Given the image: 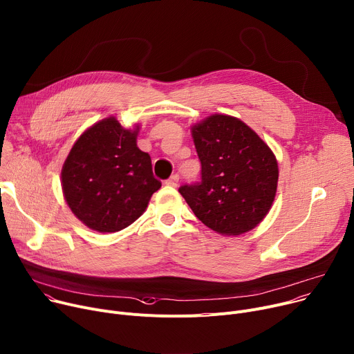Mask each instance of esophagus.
Wrapping results in <instances>:
<instances>
[{"label":"esophagus","instance_id":"34e87169","mask_svg":"<svg viewBox=\"0 0 354 354\" xmlns=\"http://www.w3.org/2000/svg\"><path fill=\"white\" fill-rule=\"evenodd\" d=\"M178 180H180V176L178 174H173L169 180H166V184L171 185V187H177L178 185Z\"/></svg>","mask_w":354,"mask_h":354}]
</instances>
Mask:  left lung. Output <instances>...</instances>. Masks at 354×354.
Returning <instances> with one entry per match:
<instances>
[{
	"mask_svg": "<svg viewBox=\"0 0 354 354\" xmlns=\"http://www.w3.org/2000/svg\"><path fill=\"white\" fill-rule=\"evenodd\" d=\"M201 180L178 188L197 218L223 235L255 228L274 203L278 162L259 136L236 118L212 115L193 126Z\"/></svg>",
	"mask_w": 354,
	"mask_h": 354,
	"instance_id": "8db88e82",
	"label": "left lung"
}]
</instances>
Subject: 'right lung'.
I'll return each instance as SVG.
<instances>
[{"label": "right lung", "mask_w": 354, "mask_h": 354, "mask_svg": "<svg viewBox=\"0 0 354 354\" xmlns=\"http://www.w3.org/2000/svg\"><path fill=\"white\" fill-rule=\"evenodd\" d=\"M136 138L138 129L126 130L115 118H107L80 136L65 160V200L95 231L129 227L161 187L153 176L150 156L138 147Z\"/></svg>", "instance_id": "1"}]
</instances>
